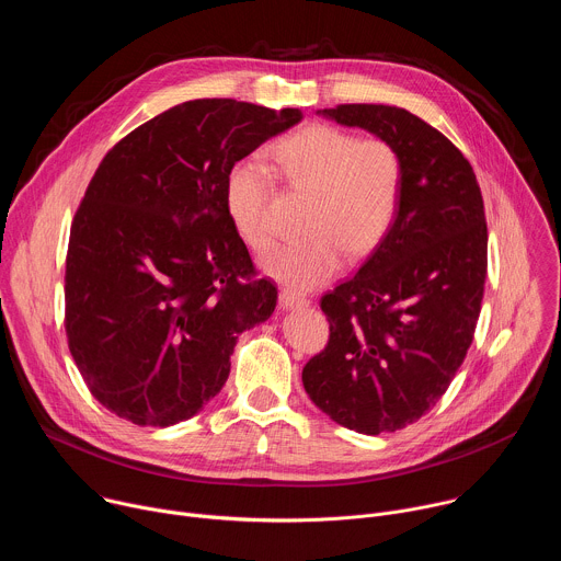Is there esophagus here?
<instances>
[{"mask_svg":"<svg viewBox=\"0 0 561 561\" xmlns=\"http://www.w3.org/2000/svg\"><path fill=\"white\" fill-rule=\"evenodd\" d=\"M279 304L286 308V310H295V308H306L310 301L293 290H282L279 293Z\"/></svg>","mask_w":561,"mask_h":561,"instance_id":"1","label":"esophagus"}]
</instances>
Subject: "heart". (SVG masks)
Returning <instances> with one entry per match:
<instances>
[{
  "label": "heart",
  "instance_id": "heart-1",
  "mask_svg": "<svg viewBox=\"0 0 561 561\" xmlns=\"http://www.w3.org/2000/svg\"><path fill=\"white\" fill-rule=\"evenodd\" d=\"M273 171L295 193L308 195L299 242L279 247L262 268L293 290H312L351 260L373 253L390 232L404 193V157L386 139H359L331 124H310L273 146ZM273 175L244 159L226 178V210L255 253L273 247L268 202Z\"/></svg>",
  "mask_w": 561,
  "mask_h": 561
}]
</instances>
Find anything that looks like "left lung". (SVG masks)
I'll return each instance as SVG.
<instances>
[{
	"label": "left lung",
	"mask_w": 561,
	"mask_h": 561,
	"mask_svg": "<svg viewBox=\"0 0 561 561\" xmlns=\"http://www.w3.org/2000/svg\"><path fill=\"white\" fill-rule=\"evenodd\" d=\"M317 113L397 146L407 180L383 242L322 297L331 337L301 381L340 426L394 433L439 402L472 344L489 266L484 199L459 148L407 108Z\"/></svg>",
	"instance_id": "1"
}]
</instances>
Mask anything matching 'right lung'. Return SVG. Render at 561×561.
<instances>
[{
	"label": "right lung",
	"instance_id": "add662e5",
	"mask_svg": "<svg viewBox=\"0 0 561 561\" xmlns=\"http://www.w3.org/2000/svg\"><path fill=\"white\" fill-rule=\"evenodd\" d=\"M301 122L237 100H193L117 141L79 204L66 255V337L98 402L137 426L197 415L221 390L237 337L277 288L226 210L230 169Z\"/></svg>",
	"mask_w": 561,
	"mask_h": 561
}]
</instances>
